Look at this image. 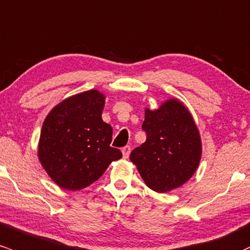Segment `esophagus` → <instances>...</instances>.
Listing matches in <instances>:
<instances>
[{
    "label": "esophagus",
    "mask_w": 250,
    "mask_h": 250,
    "mask_svg": "<svg viewBox=\"0 0 250 250\" xmlns=\"http://www.w3.org/2000/svg\"><path fill=\"white\" fill-rule=\"evenodd\" d=\"M130 146H125V147H123L122 148V154H123V158L125 159H127L128 156H129V154H130Z\"/></svg>",
    "instance_id": "esophagus-1"
}]
</instances>
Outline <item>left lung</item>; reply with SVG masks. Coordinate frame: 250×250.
Here are the masks:
<instances>
[{
  "instance_id": "obj_1",
  "label": "left lung",
  "mask_w": 250,
  "mask_h": 250,
  "mask_svg": "<svg viewBox=\"0 0 250 250\" xmlns=\"http://www.w3.org/2000/svg\"><path fill=\"white\" fill-rule=\"evenodd\" d=\"M142 129L147 140L130 153L146 185L167 192L185 184L196 172L202 141L193 117L180 101H166L156 110L146 109Z\"/></svg>"
}]
</instances>
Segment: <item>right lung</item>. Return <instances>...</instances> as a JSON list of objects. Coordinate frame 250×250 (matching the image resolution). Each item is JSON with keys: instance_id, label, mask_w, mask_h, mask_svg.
<instances>
[{"instance_id": "add662e5", "label": "right lung", "mask_w": 250, "mask_h": 250, "mask_svg": "<svg viewBox=\"0 0 250 250\" xmlns=\"http://www.w3.org/2000/svg\"><path fill=\"white\" fill-rule=\"evenodd\" d=\"M105 97L97 90L81 92L57 104L43 121L38 156L57 185L78 191L100 179L122 158L110 147L112 128L103 122Z\"/></svg>"}]
</instances>
